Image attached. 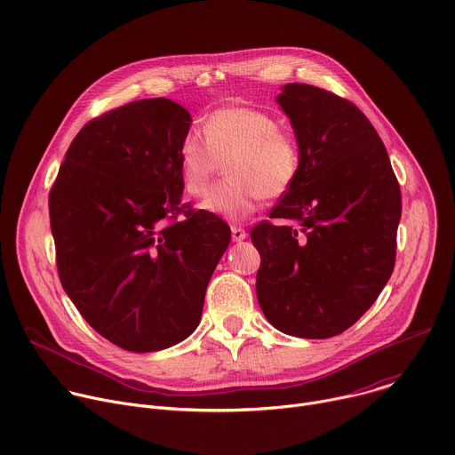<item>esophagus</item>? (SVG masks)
<instances>
[{
  "label": "esophagus",
  "instance_id": "esophagus-1",
  "mask_svg": "<svg viewBox=\"0 0 455 455\" xmlns=\"http://www.w3.org/2000/svg\"><path fill=\"white\" fill-rule=\"evenodd\" d=\"M246 235H248V234L244 232V228H241V227H232V239H234L235 243L244 241Z\"/></svg>",
  "mask_w": 455,
  "mask_h": 455
}]
</instances>
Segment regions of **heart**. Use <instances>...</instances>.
I'll return each instance as SVG.
<instances>
[{"instance_id": "heart-1", "label": "heart", "mask_w": 455, "mask_h": 455, "mask_svg": "<svg viewBox=\"0 0 455 455\" xmlns=\"http://www.w3.org/2000/svg\"><path fill=\"white\" fill-rule=\"evenodd\" d=\"M227 181L216 185L200 209L241 221L255 212L261 198H279L295 183L300 151L281 133L277 118L250 108H221L204 122V135L188 132L178 148L180 180L188 196H202L221 164Z\"/></svg>"}]
</instances>
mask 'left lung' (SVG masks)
<instances>
[{
	"mask_svg": "<svg viewBox=\"0 0 455 455\" xmlns=\"http://www.w3.org/2000/svg\"><path fill=\"white\" fill-rule=\"evenodd\" d=\"M300 171L251 230L261 253L257 300L272 326L300 339L340 335L374 304L395 270L402 194L387 149L349 100L284 84Z\"/></svg>",
	"mask_w": 455,
	"mask_h": 455,
	"instance_id": "8db88e82",
	"label": "left lung"
}]
</instances>
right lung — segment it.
<instances>
[{"instance_id":"add662e5","label":"right lung","mask_w":455,"mask_h":455,"mask_svg":"<svg viewBox=\"0 0 455 455\" xmlns=\"http://www.w3.org/2000/svg\"><path fill=\"white\" fill-rule=\"evenodd\" d=\"M188 111L144 99L88 122L50 190L59 279L90 326L115 346L153 353L202 320L228 225L184 212L178 148Z\"/></svg>"}]
</instances>
